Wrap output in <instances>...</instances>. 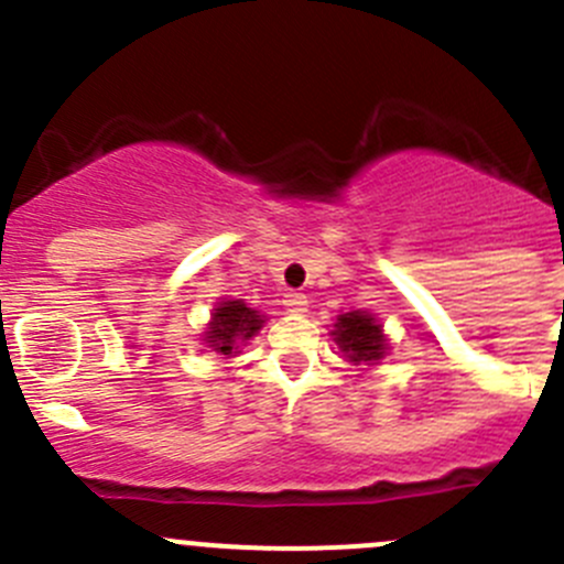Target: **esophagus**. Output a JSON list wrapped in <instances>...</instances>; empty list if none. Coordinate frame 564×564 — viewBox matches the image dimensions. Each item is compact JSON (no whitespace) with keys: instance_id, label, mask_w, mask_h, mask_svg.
<instances>
[{"instance_id":"obj_1","label":"esophagus","mask_w":564,"mask_h":564,"mask_svg":"<svg viewBox=\"0 0 564 564\" xmlns=\"http://www.w3.org/2000/svg\"><path fill=\"white\" fill-rule=\"evenodd\" d=\"M283 305H286L289 314H294V316L308 314V297H305V294H300V292L283 294Z\"/></svg>"}]
</instances>
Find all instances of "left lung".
Wrapping results in <instances>:
<instances>
[{"label": "left lung", "mask_w": 564, "mask_h": 564, "mask_svg": "<svg viewBox=\"0 0 564 564\" xmlns=\"http://www.w3.org/2000/svg\"><path fill=\"white\" fill-rule=\"evenodd\" d=\"M333 340L338 349L344 351L346 360L357 366L360 371L373 368L377 362L384 360L390 351V340L384 335L382 322L368 311H349L340 314L333 324Z\"/></svg>", "instance_id": "8db88e82"}]
</instances>
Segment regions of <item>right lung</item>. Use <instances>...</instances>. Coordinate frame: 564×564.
<instances>
[{
  "label": "right lung",
  "mask_w": 564,
  "mask_h": 564,
  "mask_svg": "<svg viewBox=\"0 0 564 564\" xmlns=\"http://www.w3.org/2000/svg\"><path fill=\"white\" fill-rule=\"evenodd\" d=\"M264 314H259L256 308H248V303H242V300L220 297L215 303L213 314H209L202 340L215 355L229 360V357L240 355V346H246L264 327Z\"/></svg>",
  "instance_id": "obj_1"
}]
</instances>
